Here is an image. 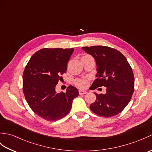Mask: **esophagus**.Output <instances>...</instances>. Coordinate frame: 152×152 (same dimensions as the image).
Returning a JSON list of instances; mask_svg holds the SVG:
<instances>
[{"label": "esophagus", "instance_id": "obj_1", "mask_svg": "<svg viewBox=\"0 0 152 152\" xmlns=\"http://www.w3.org/2000/svg\"><path fill=\"white\" fill-rule=\"evenodd\" d=\"M87 92L86 91H83V90H79V94L80 95H85L86 94Z\"/></svg>", "mask_w": 152, "mask_h": 152}]
</instances>
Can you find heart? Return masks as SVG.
I'll return each mask as SVG.
<instances>
[{
	"mask_svg": "<svg viewBox=\"0 0 152 152\" xmlns=\"http://www.w3.org/2000/svg\"><path fill=\"white\" fill-rule=\"evenodd\" d=\"M74 84L80 89H85L89 85V81L86 78H78L74 80Z\"/></svg>",
	"mask_w": 152,
	"mask_h": 152,
	"instance_id": "obj_1",
	"label": "heart"
}]
</instances>
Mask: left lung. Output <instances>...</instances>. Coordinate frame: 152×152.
I'll use <instances>...</instances> for the list:
<instances>
[{"instance_id":"8db88e82","label":"left lung","mask_w":152,"mask_h":152,"mask_svg":"<svg viewBox=\"0 0 152 152\" xmlns=\"http://www.w3.org/2000/svg\"><path fill=\"white\" fill-rule=\"evenodd\" d=\"M95 58L98 77L93 90L106 87V94H96V101L90 105L95 114L110 118L123 111L130 102L134 92V78L132 68L120 51L104 46L83 47Z\"/></svg>"}]
</instances>
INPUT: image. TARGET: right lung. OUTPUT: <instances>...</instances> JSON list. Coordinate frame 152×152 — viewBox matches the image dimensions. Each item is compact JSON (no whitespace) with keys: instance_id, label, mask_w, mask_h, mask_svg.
<instances>
[{"instance_id":"right-lung-1","label":"right lung","mask_w":152,"mask_h":152,"mask_svg":"<svg viewBox=\"0 0 152 152\" xmlns=\"http://www.w3.org/2000/svg\"><path fill=\"white\" fill-rule=\"evenodd\" d=\"M74 48H43L28 61L23 74V91L32 110L46 121L64 118L70 111L72 101L78 96L74 86L66 93H57L56 87L66 72Z\"/></svg>"}]
</instances>
